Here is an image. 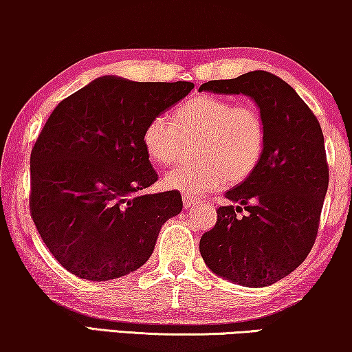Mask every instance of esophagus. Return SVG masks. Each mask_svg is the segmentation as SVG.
<instances>
[{
	"mask_svg": "<svg viewBox=\"0 0 352 352\" xmlns=\"http://www.w3.org/2000/svg\"><path fill=\"white\" fill-rule=\"evenodd\" d=\"M182 204H184L186 210H190V208H194L195 205H199V200H197L195 197H192V195L182 194Z\"/></svg>",
	"mask_w": 352,
	"mask_h": 352,
	"instance_id": "1",
	"label": "esophagus"
}]
</instances>
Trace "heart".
<instances>
[{
	"instance_id": "obj_1",
	"label": "heart",
	"mask_w": 352,
	"mask_h": 352,
	"mask_svg": "<svg viewBox=\"0 0 352 352\" xmlns=\"http://www.w3.org/2000/svg\"><path fill=\"white\" fill-rule=\"evenodd\" d=\"M197 138L199 160L166 173L165 184L187 195L218 190L226 182H242L256 170L266 147V126L252 104L201 94L182 102L173 120L157 115L146 124L142 144L148 158L170 165L181 158L186 141Z\"/></svg>"
}]
</instances>
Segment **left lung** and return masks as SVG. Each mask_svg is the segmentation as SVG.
I'll list each match as a JSON object with an SVG mask.
<instances>
[{"label": "left lung", "mask_w": 352, "mask_h": 352, "mask_svg": "<svg viewBox=\"0 0 352 352\" xmlns=\"http://www.w3.org/2000/svg\"><path fill=\"white\" fill-rule=\"evenodd\" d=\"M204 89L250 96L264 120L266 147L256 170L226 192L239 205L219 206L214 228L200 239L201 258L239 285H272L305 261L319 230L329 187L319 120L290 85L264 70L208 81Z\"/></svg>", "instance_id": "left-lung-1"}]
</instances>
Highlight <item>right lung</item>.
<instances>
[{
	"label": "right lung",
	"mask_w": 352,
	"mask_h": 352,
	"mask_svg": "<svg viewBox=\"0 0 352 352\" xmlns=\"http://www.w3.org/2000/svg\"><path fill=\"white\" fill-rule=\"evenodd\" d=\"M192 88L100 76L52 110L32 148L30 214L67 271L110 280L151 258L182 199L176 190L141 194L157 181L142 133Z\"/></svg>",
	"instance_id": "right-lung-1"
}]
</instances>
